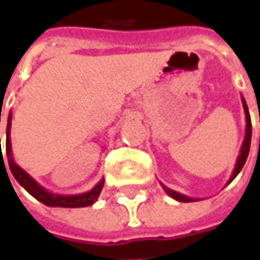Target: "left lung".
Returning a JSON list of instances; mask_svg holds the SVG:
<instances>
[{
	"instance_id": "left-lung-1",
	"label": "left lung",
	"mask_w": 260,
	"mask_h": 260,
	"mask_svg": "<svg viewBox=\"0 0 260 260\" xmlns=\"http://www.w3.org/2000/svg\"><path fill=\"white\" fill-rule=\"evenodd\" d=\"M242 105H243V109H245V118H246V129H245V139H243V144H242V147H240V152H239V157L236 159V164H235V170H233V173L230 175V178H229L228 184H230L235 178L237 177V174L242 171V168L245 166V162H246L247 155H249V149H250V139H252V122H250V115H249V109H247V105L246 101H245V98L242 96ZM161 184V187L164 188V191L171 197V199H174L177 202H183V203H191V202H199L197 199H192V197H188V196H185V194H181V192L174 191V190H171V188H168L167 185H164L162 183ZM226 184V185H228Z\"/></svg>"
}]
</instances>
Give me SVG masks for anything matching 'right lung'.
Here are the masks:
<instances>
[{"instance_id": "right-lung-1", "label": "right lung", "mask_w": 260, "mask_h": 260, "mask_svg": "<svg viewBox=\"0 0 260 260\" xmlns=\"http://www.w3.org/2000/svg\"><path fill=\"white\" fill-rule=\"evenodd\" d=\"M11 119H13V112L10 111V113H8V121H7L5 152H7V159H8V166H10V170H11V174H13L14 178L20 183V185H23L24 188H25V191L30 192L36 200H39V202L43 203V204H46V206H49V207H72V209H73V207H87V206H92V204L98 200L99 194L102 191L105 180L102 178L99 183L94 185L92 190H89V191L86 192H80V194H57V192L46 190L43 185H40V184L32 178L31 175L28 174L27 171H24L23 168L14 161L13 148H11V138H10V134H11ZM1 155H3V152H1ZM5 171H7V170H5Z\"/></svg>"}]
</instances>
